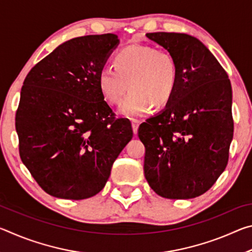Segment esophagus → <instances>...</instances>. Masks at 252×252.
<instances>
[{
  "instance_id": "esophagus-1",
  "label": "esophagus",
  "mask_w": 252,
  "mask_h": 252,
  "mask_svg": "<svg viewBox=\"0 0 252 252\" xmlns=\"http://www.w3.org/2000/svg\"><path fill=\"white\" fill-rule=\"evenodd\" d=\"M131 123H132V129H133V133L135 134L136 132H138V127L140 126V121L136 120V119H132Z\"/></svg>"
}]
</instances>
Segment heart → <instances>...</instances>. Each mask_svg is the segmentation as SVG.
Returning a JSON list of instances; mask_svg holds the SVG:
<instances>
[{
    "label": "heart",
    "mask_w": 252,
    "mask_h": 252,
    "mask_svg": "<svg viewBox=\"0 0 252 252\" xmlns=\"http://www.w3.org/2000/svg\"><path fill=\"white\" fill-rule=\"evenodd\" d=\"M178 63L164 50L148 45H129L114 58V67L104 66L99 74V88L108 103L119 105L127 89L121 113L140 117L152 105L163 106L172 99L178 85Z\"/></svg>",
    "instance_id": "heart-1"
}]
</instances>
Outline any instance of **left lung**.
Wrapping results in <instances>:
<instances>
[{
    "label": "left lung",
    "instance_id": "1",
    "mask_svg": "<svg viewBox=\"0 0 252 252\" xmlns=\"http://www.w3.org/2000/svg\"><path fill=\"white\" fill-rule=\"evenodd\" d=\"M178 63V85L167 106L140 125L144 176L168 199L199 197L229 160L233 136L232 90L227 72L201 41L185 33H147Z\"/></svg>",
    "mask_w": 252,
    "mask_h": 252
}]
</instances>
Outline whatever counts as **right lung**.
Returning a JSON list of instances; mask_svg holds the SVG:
<instances>
[{"label":"right lung","mask_w":252,"mask_h":252,"mask_svg":"<svg viewBox=\"0 0 252 252\" xmlns=\"http://www.w3.org/2000/svg\"><path fill=\"white\" fill-rule=\"evenodd\" d=\"M118 44L111 33L74 37L24 80L15 116L20 157L50 195L82 200L99 193L132 139L131 122L116 118L99 88Z\"/></svg>","instance_id":"add662e5"}]
</instances>
